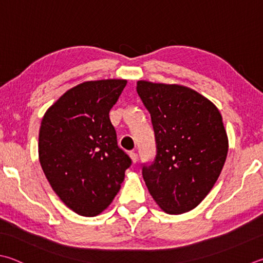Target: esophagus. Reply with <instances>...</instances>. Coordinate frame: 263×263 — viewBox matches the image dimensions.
I'll list each match as a JSON object with an SVG mask.
<instances>
[{"instance_id": "esophagus-1", "label": "esophagus", "mask_w": 263, "mask_h": 263, "mask_svg": "<svg viewBox=\"0 0 263 263\" xmlns=\"http://www.w3.org/2000/svg\"><path fill=\"white\" fill-rule=\"evenodd\" d=\"M130 157H131V160H132L133 163H137V161H138V155H137V153H136V152H131V153H130Z\"/></svg>"}]
</instances>
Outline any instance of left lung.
<instances>
[{
  "instance_id": "1",
  "label": "left lung",
  "mask_w": 263,
  "mask_h": 263,
  "mask_svg": "<svg viewBox=\"0 0 263 263\" xmlns=\"http://www.w3.org/2000/svg\"><path fill=\"white\" fill-rule=\"evenodd\" d=\"M151 114L156 157L142 166L153 199L166 214L192 211L211 192L226 163L229 140L217 107L178 84L137 82Z\"/></svg>"
}]
</instances>
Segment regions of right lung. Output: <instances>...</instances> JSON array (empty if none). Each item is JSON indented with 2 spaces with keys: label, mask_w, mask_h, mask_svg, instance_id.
Here are the masks:
<instances>
[{
  "label": "right lung",
  "mask_w": 263,
  "mask_h": 263,
  "mask_svg": "<svg viewBox=\"0 0 263 263\" xmlns=\"http://www.w3.org/2000/svg\"><path fill=\"white\" fill-rule=\"evenodd\" d=\"M126 83L102 79L74 86L41 121V168L62 202L82 216H97L109 207L131 165L109 118Z\"/></svg>",
  "instance_id": "right-lung-1"
}]
</instances>
